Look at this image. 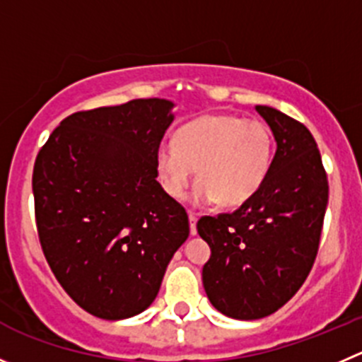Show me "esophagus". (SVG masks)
I'll use <instances>...</instances> for the list:
<instances>
[{
  "mask_svg": "<svg viewBox=\"0 0 362 362\" xmlns=\"http://www.w3.org/2000/svg\"><path fill=\"white\" fill-rule=\"evenodd\" d=\"M188 220H190V235L195 236L197 235V227H195V223H197V216H195L194 213H188Z\"/></svg>",
  "mask_w": 362,
  "mask_h": 362,
  "instance_id": "34e87169",
  "label": "esophagus"
}]
</instances>
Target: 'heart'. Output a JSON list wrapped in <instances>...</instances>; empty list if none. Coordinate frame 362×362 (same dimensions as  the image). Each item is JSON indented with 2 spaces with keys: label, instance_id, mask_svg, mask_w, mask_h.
Here are the masks:
<instances>
[{
  "label": "heart",
  "instance_id": "1",
  "mask_svg": "<svg viewBox=\"0 0 362 362\" xmlns=\"http://www.w3.org/2000/svg\"><path fill=\"white\" fill-rule=\"evenodd\" d=\"M274 153V135L264 122L233 113H204L179 127L174 146L156 151V172L165 194L181 199L197 168L199 183L190 201L233 209L261 190Z\"/></svg>",
  "mask_w": 362,
  "mask_h": 362
}]
</instances>
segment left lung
I'll return each mask as SVG.
<instances>
[{
    "label": "left lung",
    "instance_id": "obj_1",
    "mask_svg": "<svg viewBox=\"0 0 362 362\" xmlns=\"http://www.w3.org/2000/svg\"><path fill=\"white\" fill-rule=\"evenodd\" d=\"M277 151L261 190L235 213L202 216L197 233L211 249L202 284L216 311L259 320L304 284L318 252L329 185L308 127L272 106H256Z\"/></svg>",
    "mask_w": 362,
    "mask_h": 362
}]
</instances>
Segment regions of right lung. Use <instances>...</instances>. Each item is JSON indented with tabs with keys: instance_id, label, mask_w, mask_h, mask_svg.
Instances as JSON below:
<instances>
[{
	"instance_id": "obj_1",
	"label": "right lung",
	"mask_w": 362,
	"mask_h": 362,
	"mask_svg": "<svg viewBox=\"0 0 362 362\" xmlns=\"http://www.w3.org/2000/svg\"><path fill=\"white\" fill-rule=\"evenodd\" d=\"M174 106L153 98L72 113L35 160L44 256L69 297L98 318L146 311L190 235L185 208L156 181Z\"/></svg>"
}]
</instances>
